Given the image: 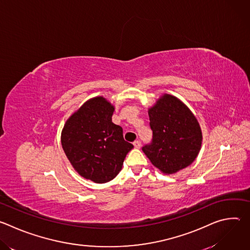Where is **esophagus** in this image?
Masks as SVG:
<instances>
[{"label":"esophagus","mask_w":250,"mask_h":250,"mask_svg":"<svg viewBox=\"0 0 250 250\" xmlns=\"http://www.w3.org/2000/svg\"><path fill=\"white\" fill-rule=\"evenodd\" d=\"M133 146H134V147H135V148H140V146H141V142H140L139 140H135V141L133 142Z\"/></svg>","instance_id":"1"}]
</instances>
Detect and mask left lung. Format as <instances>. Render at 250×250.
<instances>
[{"mask_svg":"<svg viewBox=\"0 0 250 250\" xmlns=\"http://www.w3.org/2000/svg\"><path fill=\"white\" fill-rule=\"evenodd\" d=\"M153 137L142 147L150 162L164 174L191 165L202 146V129L194 114L178 98L164 94L148 110Z\"/></svg>","mask_w":250,"mask_h":250,"instance_id":"left-lung-1","label":"left lung"}]
</instances>
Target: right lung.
Returning a JSON list of instances; mask_svg holds the SVG:
<instances>
[{"label":"right lung","instance_id":"add662e5","mask_svg":"<svg viewBox=\"0 0 250 250\" xmlns=\"http://www.w3.org/2000/svg\"><path fill=\"white\" fill-rule=\"evenodd\" d=\"M115 106L104 97L85 102L65 123L63 150L73 168L95 183L113 180L133 146L124 139L123 128L112 122Z\"/></svg>","mask_w":250,"mask_h":250}]
</instances>
